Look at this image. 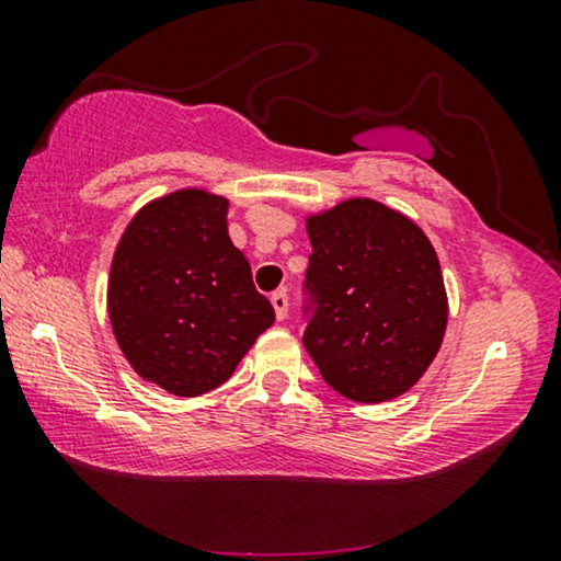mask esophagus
<instances>
[{
    "label": "esophagus",
    "instance_id": "esophagus-1",
    "mask_svg": "<svg viewBox=\"0 0 561 561\" xmlns=\"http://www.w3.org/2000/svg\"><path fill=\"white\" fill-rule=\"evenodd\" d=\"M271 304L275 309V317H278L280 321L286 319V313H288V294H286V290H275V294L271 296Z\"/></svg>",
    "mask_w": 561,
    "mask_h": 561
}]
</instances>
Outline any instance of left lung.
<instances>
[{"label": "left lung", "mask_w": 561, "mask_h": 561, "mask_svg": "<svg viewBox=\"0 0 561 561\" xmlns=\"http://www.w3.org/2000/svg\"><path fill=\"white\" fill-rule=\"evenodd\" d=\"M313 313L304 347L321 378L357 403L403 396L447 332L439 257L416 221L375 198L306 214Z\"/></svg>", "instance_id": "8db88e82"}]
</instances>
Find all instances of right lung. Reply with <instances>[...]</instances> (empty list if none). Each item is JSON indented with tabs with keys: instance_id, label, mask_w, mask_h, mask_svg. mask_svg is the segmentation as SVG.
I'll return each instance as SVG.
<instances>
[{
	"instance_id": "right-lung-1",
	"label": "right lung",
	"mask_w": 561,
	"mask_h": 561,
	"mask_svg": "<svg viewBox=\"0 0 561 561\" xmlns=\"http://www.w3.org/2000/svg\"><path fill=\"white\" fill-rule=\"evenodd\" d=\"M225 196L179 188L129 219L112 257L106 311L129 367L181 398L225 382L275 321L227 232Z\"/></svg>"
}]
</instances>
